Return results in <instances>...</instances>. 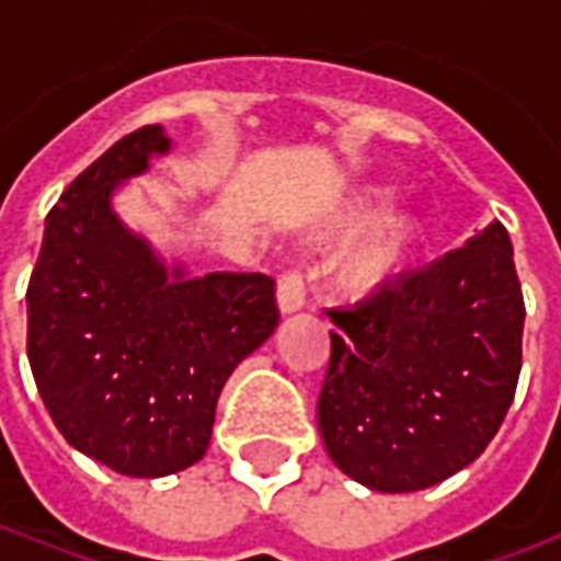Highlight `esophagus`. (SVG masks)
Returning <instances> with one entry per match:
<instances>
[{
    "label": "esophagus",
    "mask_w": 561,
    "mask_h": 561,
    "mask_svg": "<svg viewBox=\"0 0 561 561\" xmlns=\"http://www.w3.org/2000/svg\"><path fill=\"white\" fill-rule=\"evenodd\" d=\"M276 304H279L282 316L300 312V309L306 306V288L297 270H288V273L279 279V288H276Z\"/></svg>",
    "instance_id": "esophagus-1"
}]
</instances>
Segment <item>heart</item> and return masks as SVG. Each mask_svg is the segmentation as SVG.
Returning <instances> with one entry per match:
<instances>
[{
  "instance_id": "1",
  "label": "heart",
  "mask_w": 561,
  "mask_h": 561,
  "mask_svg": "<svg viewBox=\"0 0 561 561\" xmlns=\"http://www.w3.org/2000/svg\"><path fill=\"white\" fill-rule=\"evenodd\" d=\"M390 185H364L324 219L330 237L352 233L336 257V282L354 297L385 291L414 267L430 228L417 207L391 204Z\"/></svg>"
}]
</instances>
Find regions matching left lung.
I'll return each instance as SVG.
<instances>
[{"label":"left lung","mask_w":561,"mask_h":561,"mask_svg":"<svg viewBox=\"0 0 561 561\" xmlns=\"http://www.w3.org/2000/svg\"><path fill=\"white\" fill-rule=\"evenodd\" d=\"M330 318L318 430L340 471L417 493L481 457L523 364L526 306L502 221Z\"/></svg>","instance_id":"left-lung-1"}]
</instances>
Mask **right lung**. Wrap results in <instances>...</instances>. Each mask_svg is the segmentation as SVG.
Masks as SVG:
<instances>
[{
  "label": "right lung",
  "mask_w": 561,
  "mask_h": 561,
  "mask_svg": "<svg viewBox=\"0 0 561 561\" xmlns=\"http://www.w3.org/2000/svg\"><path fill=\"white\" fill-rule=\"evenodd\" d=\"M168 152L164 128L144 126L92 161L44 221L26 291V354L56 430L128 478L207 454L225 381L279 324L270 276H192L119 219L116 188Z\"/></svg>",
  "instance_id": "1"
}]
</instances>
